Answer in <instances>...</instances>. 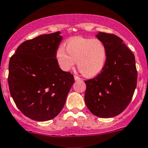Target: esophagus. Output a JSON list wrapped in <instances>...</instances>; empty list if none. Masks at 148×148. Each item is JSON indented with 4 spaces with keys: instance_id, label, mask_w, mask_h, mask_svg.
I'll return each instance as SVG.
<instances>
[{
    "instance_id": "obj_1",
    "label": "esophagus",
    "mask_w": 148,
    "mask_h": 148,
    "mask_svg": "<svg viewBox=\"0 0 148 148\" xmlns=\"http://www.w3.org/2000/svg\"><path fill=\"white\" fill-rule=\"evenodd\" d=\"M74 79H75L76 81H79V80H81V78L79 77H77V76L74 75Z\"/></svg>"
}]
</instances>
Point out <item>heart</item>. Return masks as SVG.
Here are the masks:
<instances>
[{
    "label": "heart",
    "mask_w": 148,
    "mask_h": 148,
    "mask_svg": "<svg viewBox=\"0 0 148 148\" xmlns=\"http://www.w3.org/2000/svg\"><path fill=\"white\" fill-rule=\"evenodd\" d=\"M56 51V60L62 70L68 71L77 66L86 77H93L103 69L107 59V50L101 40L92 38H74Z\"/></svg>",
    "instance_id": "obj_1"
}]
</instances>
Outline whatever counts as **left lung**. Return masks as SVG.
Here are the masks:
<instances>
[{
	"instance_id": "left-lung-1",
	"label": "left lung",
	"mask_w": 148,
	"mask_h": 148,
	"mask_svg": "<svg viewBox=\"0 0 148 148\" xmlns=\"http://www.w3.org/2000/svg\"><path fill=\"white\" fill-rule=\"evenodd\" d=\"M104 43L107 59L101 72L84 81V100L90 112L100 118H110L125 110L132 99L137 80L133 53L114 34L96 35Z\"/></svg>"
}]
</instances>
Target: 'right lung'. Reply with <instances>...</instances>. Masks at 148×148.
I'll return each mask as SVG.
<instances>
[{
    "instance_id": "1",
    "label": "right lung",
    "mask_w": 148,
    "mask_h": 148,
    "mask_svg": "<svg viewBox=\"0 0 148 148\" xmlns=\"http://www.w3.org/2000/svg\"><path fill=\"white\" fill-rule=\"evenodd\" d=\"M60 32L22 42L10 58L8 87L21 112L34 121L53 119L64 108L74 82V75L61 69L56 51Z\"/></svg>"
}]
</instances>
